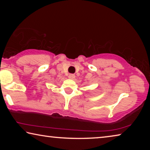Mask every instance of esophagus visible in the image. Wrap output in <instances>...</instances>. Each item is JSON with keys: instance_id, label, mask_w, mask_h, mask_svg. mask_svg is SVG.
Here are the masks:
<instances>
[{"instance_id": "obj_1", "label": "esophagus", "mask_w": 150, "mask_h": 150, "mask_svg": "<svg viewBox=\"0 0 150 150\" xmlns=\"http://www.w3.org/2000/svg\"><path fill=\"white\" fill-rule=\"evenodd\" d=\"M68 77H69L70 79H73L75 77V75L74 74H69V76H68Z\"/></svg>"}]
</instances>
